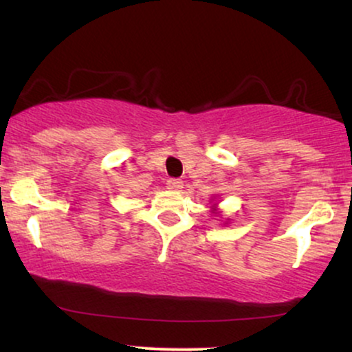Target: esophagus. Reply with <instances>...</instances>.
<instances>
[{
  "label": "esophagus",
  "mask_w": 352,
  "mask_h": 352,
  "mask_svg": "<svg viewBox=\"0 0 352 352\" xmlns=\"http://www.w3.org/2000/svg\"><path fill=\"white\" fill-rule=\"evenodd\" d=\"M167 188L172 190V192H180V190L184 188V182H182L180 179H168Z\"/></svg>",
  "instance_id": "34e87169"
}]
</instances>
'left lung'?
Instances as JSON below:
<instances>
[{"instance_id": "8db88e82", "label": "left lung", "mask_w": 352, "mask_h": 352, "mask_svg": "<svg viewBox=\"0 0 352 352\" xmlns=\"http://www.w3.org/2000/svg\"><path fill=\"white\" fill-rule=\"evenodd\" d=\"M212 208H213V213H220V212H218V210H217V204H213Z\"/></svg>"}]
</instances>
